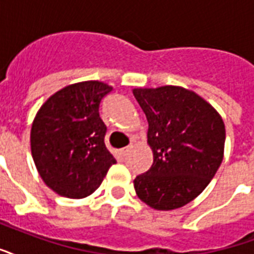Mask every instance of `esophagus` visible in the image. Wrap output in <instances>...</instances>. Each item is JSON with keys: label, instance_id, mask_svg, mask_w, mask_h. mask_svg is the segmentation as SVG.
<instances>
[{"label": "esophagus", "instance_id": "esophagus-1", "mask_svg": "<svg viewBox=\"0 0 254 254\" xmlns=\"http://www.w3.org/2000/svg\"><path fill=\"white\" fill-rule=\"evenodd\" d=\"M129 150H130V148H129V146H125V148H121V149H120V150H119L120 156H123V157H125V156H127V152H129Z\"/></svg>", "mask_w": 254, "mask_h": 254}]
</instances>
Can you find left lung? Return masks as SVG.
<instances>
[{
    "mask_svg": "<svg viewBox=\"0 0 254 254\" xmlns=\"http://www.w3.org/2000/svg\"><path fill=\"white\" fill-rule=\"evenodd\" d=\"M146 116L153 165L134 179L137 196L150 208L172 210L194 200L224 157L225 125L202 97L181 86L133 89Z\"/></svg>",
    "mask_w": 254,
    "mask_h": 254,
    "instance_id": "obj_1",
    "label": "left lung"
}]
</instances>
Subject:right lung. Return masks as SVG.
<instances>
[{"instance_id":"obj_1","label":"right lung","mask_w":254,"mask_h":254,"mask_svg":"<svg viewBox=\"0 0 254 254\" xmlns=\"http://www.w3.org/2000/svg\"><path fill=\"white\" fill-rule=\"evenodd\" d=\"M112 86L84 81L50 96L30 131L32 156L44 183L57 194L84 198L100 187L116 160L106 149L98 109Z\"/></svg>"}]
</instances>
